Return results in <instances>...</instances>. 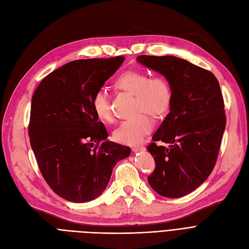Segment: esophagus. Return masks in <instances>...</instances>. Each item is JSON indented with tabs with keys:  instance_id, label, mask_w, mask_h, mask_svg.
I'll return each mask as SVG.
<instances>
[{
	"instance_id": "34e87169",
	"label": "esophagus",
	"mask_w": 249,
	"mask_h": 249,
	"mask_svg": "<svg viewBox=\"0 0 249 249\" xmlns=\"http://www.w3.org/2000/svg\"><path fill=\"white\" fill-rule=\"evenodd\" d=\"M132 150L134 151V152H140V151H144L145 150V147H143V146H133L132 147Z\"/></svg>"
}]
</instances>
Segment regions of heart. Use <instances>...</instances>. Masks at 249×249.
Masks as SVG:
<instances>
[{
    "label": "heart",
    "mask_w": 249,
    "mask_h": 249,
    "mask_svg": "<svg viewBox=\"0 0 249 249\" xmlns=\"http://www.w3.org/2000/svg\"><path fill=\"white\" fill-rule=\"evenodd\" d=\"M117 88L136 96V109L153 116L166 113L172 103V88L163 75H152L142 71H129L122 73L116 81ZM91 107L99 119L111 121L109 95L106 89L101 88L91 98ZM153 129V121L146 114L123 121L114 133V139L126 145H136Z\"/></svg>",
    "instance_id": "obj_1"
}]
</instances>
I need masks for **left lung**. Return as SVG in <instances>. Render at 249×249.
I'll return each instance as SVG.
<instances>
[{"label": "left lung", "instance_id": "left-lung-1", "mask_svg": "<svg viewBox=\"0 0 249 249\" xmlns=\"http://www.w3.org/2000/svg\"><path fill=\"white\" fill-rule=\"evenodd\" d=\"M136 59L162 74L172 88L169 113L146 147L156 165L148 182L163 197H184L208 178L218 158L226 126L220 85L211 71L182 58L139 55ZM156 141L170 146H156Z\"/></svg>", "mask_w": 249, "mask_h": 249}]
</instances>
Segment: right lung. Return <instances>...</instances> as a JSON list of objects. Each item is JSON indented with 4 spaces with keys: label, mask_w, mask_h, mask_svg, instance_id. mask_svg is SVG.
Here are the masks:
<instances>
[{
    "label": "right lung",
    "mask_w": 249,
    "mask_h": 249,
    "mask_svg": "<svg viewBox=\"0 0 249 249\" xmlns=\"http://www.w3.org/2000/svg\"><path fill=\"white\" fill-rule=\"evenodd\" d=\"M125 57L68 62L50 72L32 97L29 137L39 169L59 197L87 203L107 188L116 163L131 149L107 139L91 98Z\"/></svg>",
    "instance_id": "right-lung-1"
}]
</instances>
